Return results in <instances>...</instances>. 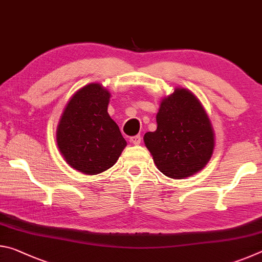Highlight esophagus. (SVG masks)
<instances>
[{"mask_svg":"<svg viewBox=\"0 0 262 262\" xmlns=\"http://www.w3.org/2000/svg\"><path fill=\"white\" fill-rule=\"evenodd\" d=\"M141 141H142V139H141L140 135H135V136L130 137V142L135 145H139L141 143Z\"/></svg>","mask_w":262,"mask_h":262,"instance_id":"esophagus-1","label":"esophagus"}]
</instances>
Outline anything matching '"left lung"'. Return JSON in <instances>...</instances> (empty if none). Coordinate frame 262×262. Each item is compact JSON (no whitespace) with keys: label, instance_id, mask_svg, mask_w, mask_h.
<instances>
[{"label":"left lung","instance_id":"obj_1","mask_svg":"<svg viewBox=\"0 0 262 262\" xmlns=\"http://www.w3.org/2000/svg\"><path fill=\"white\" fill-rule=\"evenodd\" d=\"M157 129L144 135V143L163 174L184 179L207 165L215 147V134L200 100L187 89L177 88L164 98L156 115Z\"/></svg>","mask_w":262,"mask_h":262}]
</instances>
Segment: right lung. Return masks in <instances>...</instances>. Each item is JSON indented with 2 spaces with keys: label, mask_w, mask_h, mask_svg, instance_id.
Here are the masks:
<instances>
[{
  "label": "right lung",
  "mask_w": 262,
  "mask_h": 262,
  "mask_svg": "<svg viewBox=\"0 0 262 262\" xmlns=\"http://www.w3.org/2000/svg\"><path fill=\"white\" fill-rule=\"evenodd\" d=\"M110 97L99 83L88 84L70 98L57 125L61 155L82 173L98 174L112 167L127 145L107 112Z\"/></svg>",
  "instance_id": "right-lung-1"
}]
</instances>
